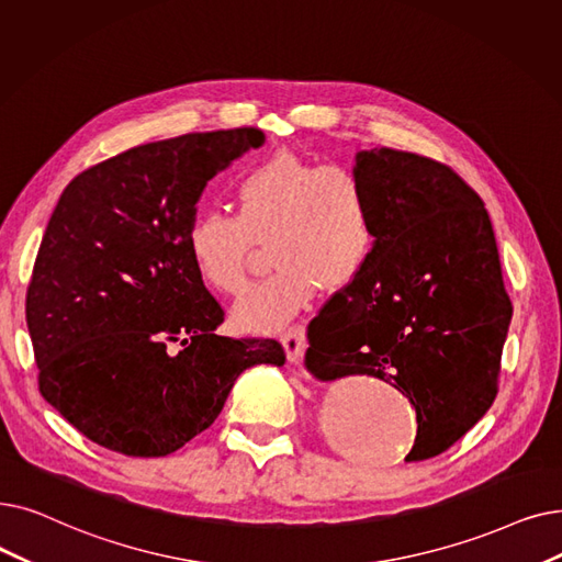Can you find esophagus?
<instances>
[{
    "instance_id": "obj_1",
    "label": "esophagus",
    "mask_w": 562,
    "mask_h": 562,
    "mask_svg": "<svg viewBox=\"0 0 562 562\" xmlns=\"http://www.w3.org/2000/svg\"><path fill=\"white\" fill-rule=\"evenodd\" d=\"M282 345H284V351H286V358L299 364L301 362V356H303V349H305V333H303V326H294L289 328L286 333H282Z\"/></svg>"
}]
</instances>
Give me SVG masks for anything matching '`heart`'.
<instances>
[{
	"instance_id": "heart-1",
	"label": "heart",
	"mask_w": 562,
	"mask_h": 562,
	"mask_svg": "<svg viewBox=\"0 0 562 562\" xmlns=\"http://www.w3.org/2000/svg\"><path fill=\"white\" fill-rule=\"evenodd\" d=\"M236 215L202 213L186 234L194 273L215 291L236 294L246 255L266 238L273 273L236 303L243 328H282L322 289L353 282L368 266L376 229L368 188L345 165H319L278 151L248 165L232 188Z\"/></svg>"
}]
</instances>
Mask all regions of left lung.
Masks as SVG:
<instances>
[{
	"label": "left lung",
	"mask_w": 562,
	"mask_h": 562,
	"mask_svg": "<svg viewBox=\"0 0 562 562\" xmlns=\"http://www.w3.org/2000/svg\"><path fill=\"white\" fill-rule=\"evenodd\" d=\"M353 172L376 246L362 273L307 326L316 381L368 374L416 406L406 461L441 454L496 400L512 303L480 194L431 158L370 149Z\"/></svg>",
	"instance_id": "obj_1"
}]
</instances>
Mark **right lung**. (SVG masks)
Masks as SVG:
<instances>
[{
    "instance_id": "add662e5",
    "label": "right lung",
    "mask_w": 562,
    "mask_h": 562,
    "mask_svg": "<svg viewBox=\"0 0 562 562\" xmlns=\"http://www.w3.org/2000/svg\"><path fill=\"white\" fill-rule=\"evenodd\" d=\"M263 139L232 128L142 144L61 192L27 328L41 395L89 441L165 457L221 416L240 372L284 364L276 339L215 335L225 312L186 248L206 183Z\"/></svg>"
}]
</instances>
